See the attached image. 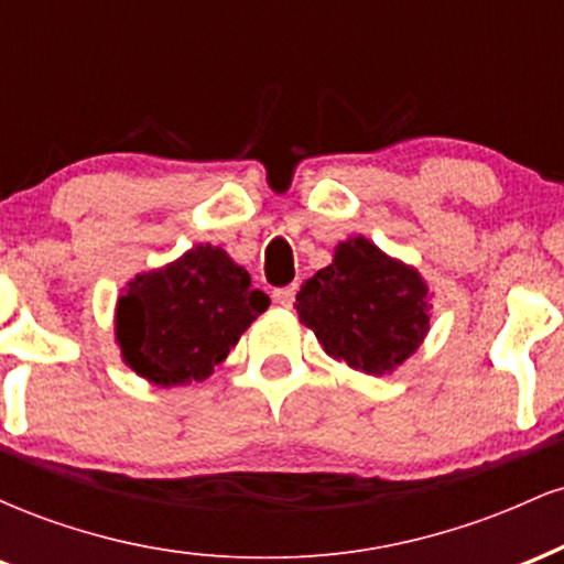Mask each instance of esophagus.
I'll list each match as a JSON object with an SVG mask.
<instances>
[{
    "mask_svg": "<svg viewBox=\"0 0 564 564\" xmlns=\"http://www.w3.org/2000/svg\"><path fill=\"white\" fill-rule=\"evenodd\" d=\"M296 300V283H291V286H283V289H275L273 291V302L278 304V307H291Z\"/></svg>",
    "mask_w": 564,
    "mask_h": 564,
    "instance_id": "1",
    "label": "esophagus"
}]
</instances>
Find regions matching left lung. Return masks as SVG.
<instances>
[{
    "instance_id": "left-lung-1",
    "label": "left lung",
    "mask_w": 564,
    "mask_h": 564,
    "mask_svg": "<svg viewBox=\"0 0 564 564\" xmlns=\"http://www.w3.org/2000/svg\"><path fill=\"white\" fill-rule=\"evenodd\" d=\"M294 307L332 358L371 377L394 371L430 332L422 275L364 236L339 243L334 262L304 283Z\"/></svg>"
}]
</instances>
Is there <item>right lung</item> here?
Listing matches in <instances>:
<instances>
[{"label":"right lung","mask_w":564,"mask_h":564,"mask_svg":"<svg viewBox=\"0 0 564 564\" xmlns=\"http://www.w3.org/2000/svg\"><path fill=\"white\" fill-rule=\"evenodd\" d=\"M270 307L251 275L215 246H196L129 283L116 307V336L132 371L159 387L200 381Z\"/></svg>","instance_id":"add662e5"}]
</instances>
